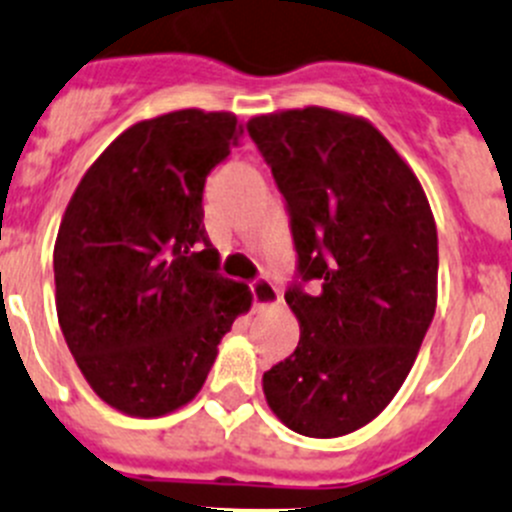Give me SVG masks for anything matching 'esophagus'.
I'll return each instance as SVG.
<instances>
[{"instance_id":"1","label":"esophagus","mask_w":512,"mask_h":512,"mask_svg":"<svg viewBox=\"0 0 512 512\" xmlns=\"http://www.w3.org/2000/svg\"><path fill=\"white\" fill-rule=\"evenodd\" d=\"M251 294H253V309H256V311H264V309H271V306H279V301H281L279 289H276V286L271 284V281H266V279L253 281Z\"/></svg>"}]
</instances>
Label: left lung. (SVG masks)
<instances>
[{
    "label": "left lung",
    "instance_id": "obj_1",
    "mask_svg": "<svg viewBox=\"0 0 512 512\" xmlns=\"http://www.w3.org/2000/svg\"><path fill=\"white\" fill-rule=\"evenodd\" d=\"M291 216L299 274L294 354L264 374L271 412L342 437L392 402L437 306V226L422 183L359 115L309 105L248 120Z\"/></svg>",
    "mask_w": 512,
    "mask_h": 512
}]
</instances>
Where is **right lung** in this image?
Segmentation results:
<instances>
[{
    "label": "right lung",
    "mask_w": 512,
    "mask_h": 512,
    "mask_svg": "<svg viewBox=\"0 0 512 512\" xmlns=\"http://www.w3.org/2000/svg\"><path fill=\"white\" fill-rule=\"evenodd\" d=\"M243 135L198 107L140 120L82 175L55 241L62 334L92 392L163 417L206 382L251 291L218 274L203 226L206 175Z\"/></svg>",
    "instance_id": "right-lung-1"
}]
</instances>
